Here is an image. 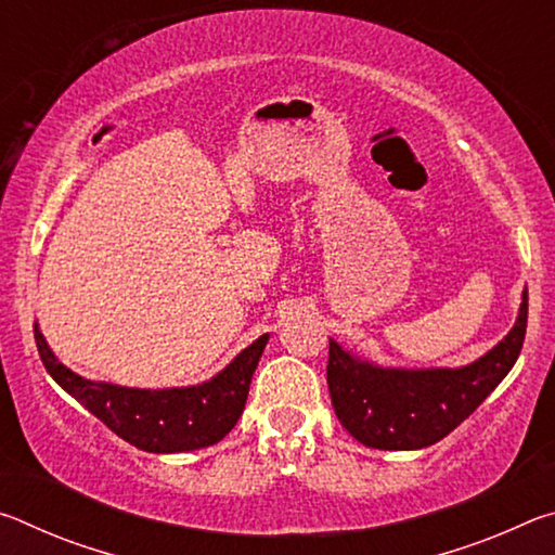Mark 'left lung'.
<instances>
[{
    "label": "left lung",
    "instance_id": "1",
    "mask_svg": "<svg viewBox=\"0 0 555 555\" xmlns=\"http://www.w3.org/2000/svg\"><path fill=\"white\" fill-rule=\"evenodd\" d=\"M526 318L529 294L524 291L509 335L460 370H382L354 360L331 340L327 389L337 421L367 448L418 450L438 443L509 374L521 352Z\"/></svg>",
    "mask_w": 555,
    "mask_h": 555
}]
</instances>
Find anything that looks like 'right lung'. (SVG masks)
<instances>
[{"label":"right lung","instance_id":"right-lung-1","mask_svg":"<svg viewBox=\"0 0 555 555\" xmlns=\"http://www.w3.org/2000/svg\"><path fill=\"white\" fill-rule=\"evenodd\" d=\"M34 337L46 372L109 430L146 453H185L228 436L242 416L251 374L269 340V335L257 337L218 377L198 387L152 391L82 379L55 360L36 323Z\"/></svg>","mask_w":555,"mask_h":555}]
</instances>
